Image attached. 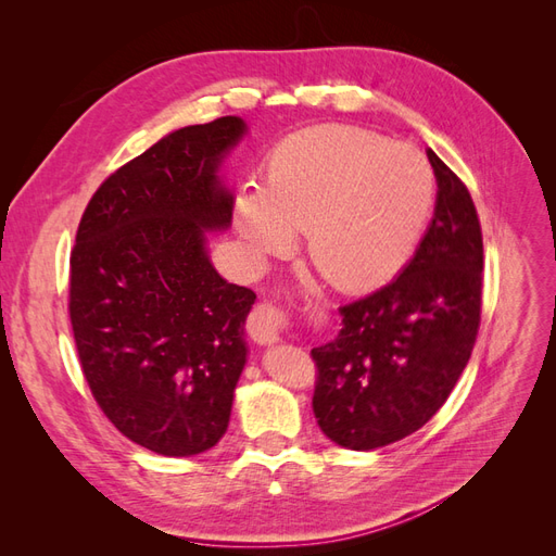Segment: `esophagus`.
I'll use <instances>...</instances> for the list:
<instances>
[{
    "mask_svg": "<svg viewBox=\"0 0 556 556\" xmlns=\"http://www.w3.org/2000/svg\"><path fill=\"white\" fill-rule=\"evenodd\" d=\"M285 327H288V317L274 304H260L248 317V331L262 345L280 341Z\"/></svg>",
    "mask_w": 556,
    "mask_h": 556,
    "instance_id": "esophagus-1",
    "label": "esophagus"
}]
</instances>
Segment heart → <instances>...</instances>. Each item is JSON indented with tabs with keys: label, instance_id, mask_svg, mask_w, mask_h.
Wrapping results in <instances>:
<instances>
[{
	"label": "heart",
	"instance_id": "obj_1",
	"mask_svg": "<svg viewBox=\"0 0 556 556\" xmlns=\"http://www.w3.org/2000/svg\"><path fill=\"white\" fill-rule=\"evenodd\" d=\"M435 204L427 157L362 127L317 125L274 148L262 188H243L233 225L257 260L306 231L313 266L336 290L390 282L425 237Z\"/></svg>",
	"mask_w": 556,
	"mask_h": 556
}]
</instances>
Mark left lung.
I'll return each mask as SVG.
<instances>
[{
  "label": "left lung",
  "mask_w": 556,
  "mask_h": 556,
  "mask_svg": "<svg viewBox=\"0 0 556 556\" xmlns=\"http://www.w3.org/2000/svg\"><path fill=\"white\" fill-rule=\"evenodd\" d=\"M433 220L401 274L339 308L343 329L313 348V413L336 445L376 450L439 413L476 345L482 231L466 185L429 148Z\"/></svg>",
  "instance_id": "obj_1"
}]
</instances>
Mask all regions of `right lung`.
<instances>
[{
  "label": "right lung",
  "mask_w": 556,
  "mask_h": 556,
  "mask_svg": "<svg viewBox=\"0 0 556 556\" xmlns=\"http://www.w3.org/2000/svg\"><path fill=\"white\" fill-rule=\"evenodd\" d=\"M245 129L225 115L166 134L99 185L76 231L70 317L83 376L115 429L164 457L223 439L248 357L257 296L206 252V231L231 225L217 172Z\"/></svg>",
  "instance_id": "obj_1"
}]
</instances>
